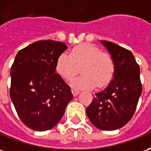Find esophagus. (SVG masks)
Wrapping results in <instances>:
<instances>
[{
    "mask_svg": "<svg viewBox=\"0 0 151 151\" xmlns=\"http://www.w3.org/2000/svg\"><path fill=\"white\" fill-rule=\"evenodd\" d=\"M71 92H72V94L74 96H77L79 93H80V91L78 90V89H76V88H72L71 89Z\"/></svg>",
    "mask_w": 151,
    "mask_h": 151,
    "instance_id": "34e87169",
    "label": "esophagus"
}]
</instances>
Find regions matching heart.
Returning <instances> with one entry per match:
<instances>
[{"mask_svg":"<svg viewBox=\"0 0 151 151\" xmlns=\"http://www.w3.org/2000/svg\"><path fill=\"white\" fill-rule=\"evenodd\" d=\"M82 74L71 80L76 88H92L108 85L115 72V63L110 55L101 52L98 47L85 43L74 47L70 52H63L56 61V70L66 80L78 73Z\"/></svg>","mask_w":151,"mask_h":151,"instance_id":"heart-1","label":"heart"}]
</instances>
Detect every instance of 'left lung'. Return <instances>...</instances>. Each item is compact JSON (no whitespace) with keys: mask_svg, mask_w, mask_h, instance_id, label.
<instances>
[{"mask_svg":"<svg viewBox=\"0 0 151 151\" xmlns=\"http://www.w3.org/2000/svg\"><path fill=\"white\" fill-rule=\"evenodd\" d=\"M115 63L113 80L106 88L96 93L86 109L87 116L102 130H115L127 124L142 94L140 68L130 50L108 41H101Z\"/></svg>","mask_w":151,"mask_h":151,"instance_id":"obj_1","label":"left lung"}]
</instances>
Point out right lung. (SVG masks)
Listing matches in <instances>:
<instances>
[{
  "label": "right lung",
  "mask_w": 151,
  "mask_h": 151,
  "mask_svg": "<svg viewBox=\"0 0 151 151\" xmlns=\"http://www.w3.org/2000/svg\"><path fill=\"white\" fill-rule=\"evenodd\" d=\"M66 44L41 40L18 51L10 69L9 95L17 115L28 128H53L73 98L71 88L55 72L57 59Z\"/></svg>",
  "instance_id": "obj_1"
}]
</instances>
